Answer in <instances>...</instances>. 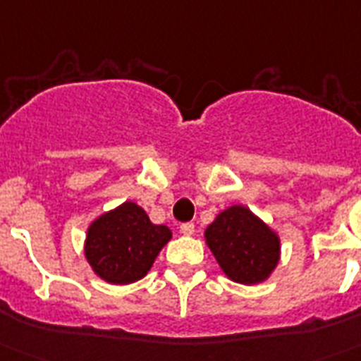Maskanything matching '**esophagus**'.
<instances>
[{
  "label": "esophagus",
  "instance_id": "34e87169",
  "mask_svg": "<svg viewBox=\"0 0 361 361\" xmlns=\"http://www.w3.org/2000/svg\"><path fill=\"white\" fill-rule=\"evenodd\" d=\"M193 231H195V225H193V223H183V225H180V232H183L184 236H192L193 234Z\"/></svg>",
  "mask_w": 361,
  "mask_h": 361
}]
</instances>
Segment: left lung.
Here are the masks:
<instances>
[{"label": "left lung", "mask_w": 361, "mask_h": 361, "mask_svg": "<svg viewBox=\"0 0 361 361\" xmlns=\"http://www.w3.org/2000/svg\"><path fill=\"white\" fill-rule=\"evenodd\" d=\"M204 236L225 275L240 284L266 281L279 262V236L245 207L227 208Z\"/></svg>", "instance_id": "8db88e82"}]
</instances>
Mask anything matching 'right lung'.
<instances>
[{"mask_svg":"<svg viewBox=\"0 0 361 361\" xmlns=\"http://www.w3.org/2000/svg\"><path fill=\"white\" fill-rule=\"evenodd\" d=\"M171 238L166 225H153L134 202L103 214L88 228L86 258L92 269L112 284H130L147 275Z\"/></svg>","mask_w":361,"mask_h":361,"instance_id":"1","label":"right lung"}]
</instances>
